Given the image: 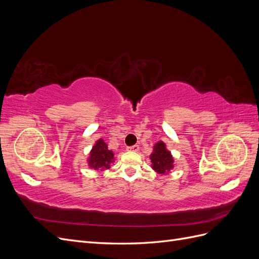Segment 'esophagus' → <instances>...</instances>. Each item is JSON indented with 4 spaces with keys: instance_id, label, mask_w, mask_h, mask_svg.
Returning <instances> with one entry per match:
<instances>
[{
    "instance_id": "esophagus-1",
    "label": "esophagus",
    "mask_w": 259,
    "mask_h": 259,
    "mask_svg": "<svg viewBox=\"0 0 259 259\" xmlns=\"http://www.w3.org/2000/svg\"><path fill=\"white\" fill-rule=\"evenodd\" d=\"M127 150H130V151H138L139 150V146L135 145V146L127 147Z\"/></svg>"
}]
</instances>
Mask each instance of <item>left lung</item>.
I'll use <instances>...</instances> for the list:
<instances>
[{
	"label": "left lung",
	"mask_w": 259,
	"mask_h": 259,
	"mask_svg": "<svg viewBox=\"0 0 259 259\" xmlns=\"http://www.w3.org/2000/svg\"><path fill=\"white\" fill-rule=\"evenodd\" d=\"M150 160L152 162V168L158 171L159 174H165L173 168V158L168 150H166L165 144L159 142L153 147V152L150 155Z\"/></svg>",
	"instance_id": "8db88e82"
}]
</instances>
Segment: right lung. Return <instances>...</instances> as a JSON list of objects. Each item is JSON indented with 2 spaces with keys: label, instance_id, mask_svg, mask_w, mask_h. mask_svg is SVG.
<instances>
[{
  "label": "right lung",
  "instance_id": "right-lung-1",
  "mask_svg": "<svg viewBox=\"0 0 259 259\" xmlns=\"http://www.w3.org/2000/svg\"><path fill=\"white\" fill-rule=\"evenodd\" d=\"M113 152L109 150L107 144L103 139L97 140L91 151L89 165L95 169L109 168L110 163L113 162Z\"/></svg>",
  "mask_w": 259,
  "mask_h": 259
}]
</instances>
